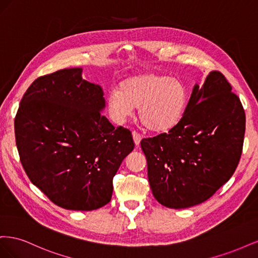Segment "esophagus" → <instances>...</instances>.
I'll return each instance as SVG.
<instances>
[{
    "instance_id": "1",
    "label": "esophagus",
    "mask_w": 258,
    "mask_h": 258,
    "mask_svg": "<svg viewBox=\"0 0 258 258\" xmlns=\"http://www.w3.org/2000/svg\"><path fill=\"white\" fill-rule=\"evenodd\" d=\"M132 138H134L135 144H136L137 146H139V145H140V142H141V140H142L141 135L138 134V132H136V131H134V132H132Z\"/></svg>"
}]
</instances>
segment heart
Listing matches in <instances>:
<instances>
[{"instance_id":"b5f03b06","label":"heart","mask_w":258,"mask_h":258,"mask_svg":"<svg viewBox=\"0 0 258 258\" xmlns=\"http://www.w3.org/2000/svg\"><path fill=\"white\" fill-rule=\"evenodd\" d=\"M189 93L177 79L144 72L122 80L118 90L108 93L107 111L117 122H123L139 108V119L155 134H167L184 119Z\"/></svg>"}]
</instances>
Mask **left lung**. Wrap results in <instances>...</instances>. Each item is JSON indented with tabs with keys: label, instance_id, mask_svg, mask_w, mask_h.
<instances>
[{
	"label": "left lung",
	"instance_id": "1",
	"mask_svg": "<svg viewBox=\"0 0 258 258\" xmlns=\"http://www.w3.org/2000/svg\"><path fill=\"white\" fill-rule=\"evenodd\" d=\"M231 86L217 71L195 85L184 119L169 134L143 139L147 176L155 199L171 209L212 197L235 172L245 132V114Z\"/></svg>",
	"mask_w": 258,
	"mask_h": 258
}]
</instances>
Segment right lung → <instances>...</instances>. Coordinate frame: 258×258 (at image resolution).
<instances>
[{"label": "right lung", "mask_w": 258, "mask_h": 258, "mask_svg": "<svg viewBox=\"0 0 258 258\" xmlns=\"http://www.w3.org/2000/svg\"><path fill=\"white\" fill-rule=\"evenodd\" d=\"M82 68L38 77L23 95L15 135L27 175L54 205L91 211L110 202L113 177L135 148L131 132L101 114L103 90Z\"/></svg>", "instance_id": "add662e5"}]
</instances>
